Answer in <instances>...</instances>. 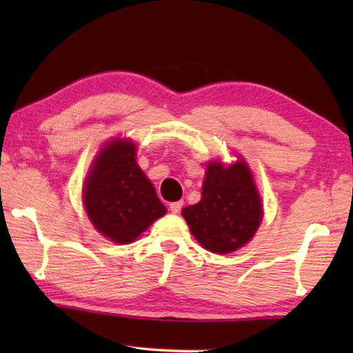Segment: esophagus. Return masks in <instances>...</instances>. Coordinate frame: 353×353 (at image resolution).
Returning <instances> with one entry per match:
<instances>
[{
    "instance_id": "34e87169",
    "label": "esophagus",
    "mask_w": 353,
    "mask_h": 353,
    "mask_svg": "<svg viewBox=\"0 0 353 353\" xmlns=\"http://www.w3.org/2000/svg\"><path fill=\"white\" fill-rule=\"evenodd\" d=\"M181 207H183V202H181V201L172 202V204H170V210H172V214H180Z\"/></svg>"
}]
</instances>
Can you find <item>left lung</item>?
<instances>
[{
  "label": "left lung",
  "instance_id": "1",
  "mask_svg": "<svg viewBox=\"0 0 353 353\" xmlns=\"http://www.w3.org/2000/svg\"><path fill=\"white\" fill-rule=\"evenodd\" d=\"M191 233L202 248L230 254L254 238L263 210L252 172L243 159L225 167L219 161L207 165L202 197L181 210Z\"/></svg>",
  "mask_w": 353,
  "mask_h": 353
}]
</instances>
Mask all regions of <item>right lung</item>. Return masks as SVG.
<instances>
[{
  "label": "right lung",
  "instance_id": "right-lung-1",
  "mask_svg": "<svg viewBox=\"0 0 353 353\" xmlns=\"http://www.w3.org/2000/svg\"><path fill=\"white\" fill-rule=\"evenodd\" d=\"M83 204L91 223L117 244H130L165 214L152 183L137 163L130 139H112L96 156L85 180Z\"/></svg>",
  "mask_w": 353,
  "mask_h": 353
}]
</instances>
